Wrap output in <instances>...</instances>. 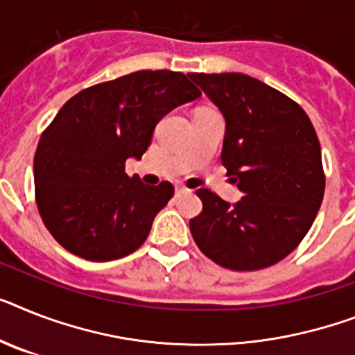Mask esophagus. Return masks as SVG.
I'll list each match as a JSON object with an SVG mask.
<instances>
[{
	"instance_id": "34e87169",
	"label": "esophagus",
	"mask_w": 355,
	"mask_h": 355,
	"mask_svg": "<svg viewBox=\"0 0 355 355\" xmlns=\"http://www.w3.org/2000/svg\"><path fill=\"white\" fill-rule=\"evenodd\" d=\"M190 190L187 189V187H183V184H175V194L178 196H183V194H189Z\"/></svg>"
}]
</instances>
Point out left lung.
I'll return each mask as SVG.
<instances>
[{
	"instance_id": "8db88e82",
	"label": "left lung",
	"mask_w": 355,
	"mask_h": 355,
	"mask_svg": "<svg viewBox=\"0 0 355 355\" xmlns=\"http://www.w3.org/2000/svg\"><path fill=\"white\" fill-rule=\"evenodd\" d=\"M227 121L221 163L243 198L201 189L190 232L205 256L237 272L285 259L314 223L324 194L318 134L303 108L250 76L189 74Z\"/></svg>"
}]
</instances>
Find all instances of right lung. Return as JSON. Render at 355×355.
I'll list each match as a JSON object with an SVG mask.
<instances>
[{
    "label": "right lung",
    "mask_w": 355,
    "mask_h": 355,
    "mask_svg": "<svg viewBox=\"0 0 355 355\" xmlns=\"http://www.w3.org/2000/svg\"><path fill=\"white\" fill-rule=\"evenodd\" d=\"M201 96L181 72L137 70L70 98L41 134L34 156L36 203L61 247L112 261L141 247L174 187L143 184L125 172L165 114Z\"/></svg>",
    "instance_id": "right-lung-1"
}]
</instances>
